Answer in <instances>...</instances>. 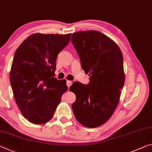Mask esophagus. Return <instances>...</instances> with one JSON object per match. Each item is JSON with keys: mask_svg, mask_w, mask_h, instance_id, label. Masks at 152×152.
Here are the masks:
<instances>
[{"mask_svg": "<svg viewBox=\"0 0 152 152\" xmlns=\"http://www.w3.org/2000/svg\"><path fill=\"white\" fill-rule=\"evenodd\" d=\"M72 81H69V80H67L66 81V85H67V86H68V88L72 85Z\"/></svg>", "mask_w": 152, "mask_h": 152, "instance_id": "obj_1", "label": "esophagus"}]
</instances>
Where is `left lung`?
<instances>
[{"label":"left lung","instance_id":"8db88e82","mask_svg":"<svg viewBox=\"0 0 152 152\" xmlns=\"http://www.w3.org/2000/svg\"><path fill=\"white\" fill-rule=\"evenodd\" d=\"M71 40L90 76L88 85L74 82L69 87L76 97L72 110L79 123L95 128L110 118L119 103L125 80L123 57L118 46L99 31L74 33Z\"/></svg>","mask_w":152,"mask_h":152}]
</instances>
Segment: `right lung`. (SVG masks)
Wrapping results in <instances>:
<instances>
[{"label":"right lung","mask_w":152,"mask_h":152,"mask_svg":"<svg viewBox=\"0 0 152 152\" xmlns=\"http://www.w3.org/2000/svg\"><path fill=\"white\" fill-rule=\"evenodd\" d=\"M70 36L34 34L14 55L10 73L13 96L21 114L33 124L49 122L67 91L66 80L54 76L57 55Z\"/></svg>","instance_id":"add662e5"}]
</instances>
